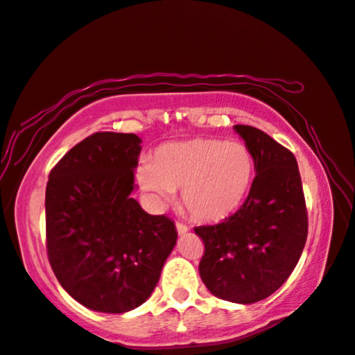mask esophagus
<instances>
[{"instance_id": "esophagus-1", "label": "esophagus", "mask_w": 355, "mask_h": 355, "mask_svg": "<svg viewBox=\"0 0 355 355\" xmlns=\"http://www.w3.org/2000/svg\"><path fill=\"white\" fill-rule=\"evenodd\" d=\"M175 227H177L178 235H184V233L189 230L188 225H186V224H182V222H175Z\"/></svg>"}]
</instances>
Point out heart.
Wrapping results in <instances>:
<instances>
[{
    "instance_id": "1",
    "label": "heart",
    "mask_w": 355,
    "mask_h": 355,
    "mask_svg": "<svg viewBox=\"0 0 355 355\" xmlns=\"http://www.w3.org/2000/svg\"><path fill=\"white\" fill-rule=\"evenodd\" d=\"M141 186L158 202L182 191L192 218L220 220L241 207L254 180V158L241 142L192 139L161 147L137 173Z\"/></svg>"
}]
</instances>
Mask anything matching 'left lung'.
<instances>
[{"instance_id":"obj_1","label":"left lung","mask_w":355,"mask_h":355,"mask_svg":"<svg viewBox=\"0 0 355 355\" xmlns=\"http://www.w3.org/2000/svg\"><path fill=\"white\" fill-rule=\"evenodd\" d=\"M254 158L248 199L219 224L194 227L205 250L199 263L214 296L236 304L266 299L285 284L302 255L309 214L297 161L250 125H235Z\"/></svg>"}]
</instances>
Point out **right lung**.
<instances>
[{
    "label": "right lung",
    "instance_id": "1",
    "mask_svg": "<svg viewBox=\"0 0 355 355\" xmlns=\"http://www.w3.org/2000/svg\"><path fill=\"white\" fill-rule=\"evenodd\" d=\"M141 148L136 135L98 131L70 148L46 183L48 261L64 290L95 311L146 302L177 243L173 220L131 197Z\"/></svg>",
    "mask_w": 355,
    "mask_h": 355
}]
</instances>
